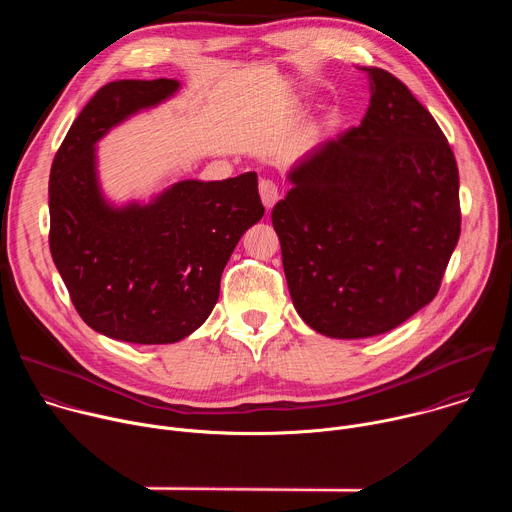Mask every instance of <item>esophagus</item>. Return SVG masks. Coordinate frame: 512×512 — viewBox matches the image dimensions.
Instances as JSON below:
<instances>
[{
	"label": "esophagus",
	"mask_w": 512,
	"mask_h": 512,
	"mask_svg": "<svg viewBox=\"0 0 512 512\" xmlns=\"http://www.w3.org/2000/svg\"><path fill=\"white\" fill-rule=\"evenodd\" d=\"M259 194L265 204V208H273V204L279 200V190L273 180H259Z\"/></svg>",
	"instance_id": "obj_1"
}]
</instances>
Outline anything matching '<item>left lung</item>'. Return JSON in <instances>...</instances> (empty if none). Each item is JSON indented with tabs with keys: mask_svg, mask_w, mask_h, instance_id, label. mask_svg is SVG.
<instances>
[{
	"mask_svg": "<svg viewBox=\"0 0 512 512\" xmlns=\"http://www.w3.org/2000/svg\"><path fill=\"white\" fill-rule=\"evenodd\" d=\"M371 105L289 172L273 206L289 296L330 338L385 334L437 291L460 239V176L431 113L391 72L360 68Z\"/></svg>",
	"mask_w": 512,
	"mask_h": 512,
	"instance_id": "obj_1",
	"label": "left lung"
}]
</instances>
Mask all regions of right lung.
I'll list each match as a JSON object with an SVG mask.
<instances>
[{
  "label": "right lung",
  "instance_id": "obj_1",
  "mask_svg": "<svg viewBox=\"0 0 512 512\" xmlns=\"http://www.w3.org/2000/svg\"><path fill=\"white\" fill-rule=\"evenodd\" d=\"M178 87L107 83L70 125L50 170L48 241L70 300L95 332L133 344H172L200 328L239 239L265 212L255 172L182 180L150 204L115 208L103 198L95 143Z\"/></svg>",
  "mask_w": 512,
  "mask_h": 512
}]
</instances>
